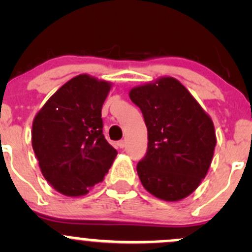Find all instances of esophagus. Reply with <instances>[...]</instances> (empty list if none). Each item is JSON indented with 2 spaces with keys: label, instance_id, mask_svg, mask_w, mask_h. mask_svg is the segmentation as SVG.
I'll use <instances>...</instances> for the list:
<instances>
[{
  "label": "esophagus",
  "instance_id": "34e87169",
  "mask_svg": "<svg viewBox=\"0 0 252 252\" xmlns=\"http://www.w3.org/2000/svg\"><path fill=\"white\" fill-rule=\"evenodd\" d=\"M126 140H121V141H118L117 142V145H118L119 147H121V149H124V147H126Z\"/></svg>",
  "mask_w": 252,
  "mask_h": 252
}]
</instances>
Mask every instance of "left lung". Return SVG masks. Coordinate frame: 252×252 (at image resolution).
I'll use <instances>...</instances> for the list:
<instances>
[{
    "mask_svg": "<svg viewBox=\"0 0 252 252\" xmlns=\"http://www.w3.org/2000/svg\"><path fill=\"white\" fill-rule=\"evenodd\" d=\"M130 100L147 128L146 156L136 166L142 187L163 201H179L197 189L215 152L211 117L187 88L172 77L135 86Z\"/></svg>",
    "mask_w": 252,
    "mask_h": 252,
    "instance_id": "left-lung-1",
    "label": "left lung"
}]
</instances>
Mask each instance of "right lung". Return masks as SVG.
Listing matches in <instances>:
<instances>
[{
	"mask_svg": "<svg viewBox=\"0 0 252 252\" xmlns=\"http://www.w3.org/2000/svg\"><path fill=\"white\" fill-rule=\"evenodd\" d=\"M112 83L79 74L61 86L32 121V145L51 187L64 196L88 194L105 179L117 151L102 133V105Z\"/></svg>",
	"mask_w": 252,
	"mask_h": 252,
	"instance_id": "obj_1",
	"label": "right lung"
}]
</instances>
